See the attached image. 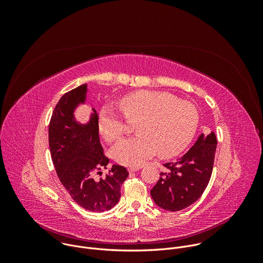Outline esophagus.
<instances>
[{"instance_id": "esophagus-1", "label": "esophagus", "mask_w": 263, "mask_h": 263, "mask_svg": "<svg viewBox=\"0 0 263 263\" xmlns=\"http://www.w3.org/2000/svg\"><path fill=\"white\" fill-rule=\"evenodd\" d=\"M138 170H140V166H132V167H129V168H128L129 173H134V172H136V171H138Z\"/></svg>"}]
</instances>
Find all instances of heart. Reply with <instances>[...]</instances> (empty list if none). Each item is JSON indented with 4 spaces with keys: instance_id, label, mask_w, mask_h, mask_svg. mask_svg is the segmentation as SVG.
Instances as JSON below:
<instances>
[{
    "instance_id": "obj_1",
    "label": "heart",
    "mask_w": 263,
    "mask_h": 263,
    "mask_svg": "<svg viewBox=\"0 0 263 263\" xmlns=\"http://www.w3.org/2000/svg\"><path fill=\"white\" fill-rule=\"evenodd\" d=\"M120 106L134 125L135 136L119 141L112 156L121 164L139 166L157 151L171 157L186 146L199 123V112L192 103L178 100L170 93L152 90L131 92L120 100ZM98 130L107 141L120 138L124 132L123 121L117 112L104 107L99 115Z\"/></svg>"
}]
</instances>
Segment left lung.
I'll list each match as a JSON object with an SVG mask.
<instances>
[{"mask_svg":"<svg viewBox=\"0 0 263 263\" xmlns=\"http://www.w3.org/2000/svg\"><path fill=\"white\" fill-rule=\"evenodd\" d=\"M217 140L214 132L201 134L182 157L163 164L164 172L151 190V197L160 208L179 211L200 199L209 183Z\"/></svg>","mask_w":263,"mask_h":263,"instance_id":"1","label":"left lung"}]
</instances>
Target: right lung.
<instances>
[{
	"label": "right lung",
	"instance_id": "1",
	"mask_svg": "<svg viewBox=\"0 0 263 263\" xmlns=\"http://www.w3.org/2000/svg\"><path fill=\"white\" fill-rule=\"evenodd\" d=\"M86 93L87 84H83L61 97L50 121L49 145L57 176L71 199L86 210L103 212L118 204L129 173L114 164L106 178L93 179V173L106 168L109 159L100 142L96 109H91L85 124L74 117L76 109L85 103Z\"/></svg>",
	"mask_w": 263,
	"mask_h": 263
}]
</instances>
